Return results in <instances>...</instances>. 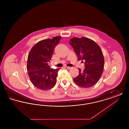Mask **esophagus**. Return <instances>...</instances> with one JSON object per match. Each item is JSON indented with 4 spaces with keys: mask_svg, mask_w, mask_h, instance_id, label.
Instances as JSON below:
<instances>
[{
    "mask_svg": "<svg viewBox=\"0 0 129 129\" xmlns=\"http://www.w3.org/2000/svg\"><path fill=\"white\" fill-rule=\"evenodd\" d=\"M66 68L67 69H71V68L72 67H68V66H66Z\"/></svg>",
    "mask_w": 129,
    "mask_h": 129,
    "instance_id": "34e87169",
    "label": "esophagus"
}]
</instances>
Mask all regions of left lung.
I'll return each mask as SVG.
<instances>
[{
    "mask_svg": "<svg viewBox=\"0 0 129 129\" xmlns=\"http://www.w3.org/2000/svg\"><path fill=\"white\" fill-rule=\"evenodd\" d=\"M70 44L73 47L79 60L85 61L83 72L79 69L78 75L74 81L82 87H90L100 80L103 73L104 60L100 46L92 40L86 37L73 38Z\"/></svg>",
    "mask_w": 129,
    "mask_h": 129,
    "instance_id": "left-lung-1",
    "label": "left lung"
}]
</instances>
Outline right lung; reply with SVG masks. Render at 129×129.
<instances>
[{
	"instance_id": "right-lung-1",
	"label": "right lung",
	"mask_w": 129,
	"mask_h": 129,
	"mask_svg": "<svg viewBox=\"0 0 129 129\" xmlns=\"http://www.w3.org/2000/svg\"><path fill=\"white\" fill-rule=\"evenodd\" d=\"M61 39V37L57 36L41 41L32 48L28 54L27 71L31 82L40 89L46 90L55 86L60 68L51 69L48 63Z\"/></svg>"
}]
</instances>
